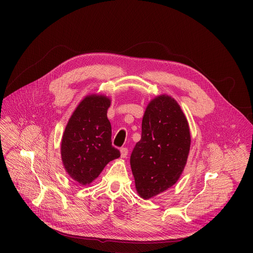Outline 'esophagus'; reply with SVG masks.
Masks as SVG:
<instances>
[{
  "instance_id": "esophagus-1",
  "label": "esophagus",
  "mask_w": 253,
  "mask_h": 253,
  "mask_svg": "<svg viewBox=\"0 0 253 253\" xmlns=\"http://www.w3.org/2000/svg\"><path fill=\"white\" fill-rule=\"evenodd\" d=\"M121 157L122 158H125V157H127V155H128V149L126 148V147H123V148H121Z\"/></svg>"
}]
</instances>
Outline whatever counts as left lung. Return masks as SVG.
<instances>
[{"label":"left lung","instance_id":"left-lung-1","mask_svg":"<svg viewBox=\"0 0 253 253\" xmlns=\"http://www.w3.org/2000/svg\"><path fill=\"white\" fill-rule=\"evenodd\" d=\"M188 122L177 102L159 96L146 108L142 120L141 140L130 156L138 193L150 198L176 183L190 149Z\"/></svg>","mask_w":253,"mask_h":253}]
</instances>
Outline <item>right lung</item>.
I'll use <instances>...</instances> for the list:
<instances>
[{"instance_id": "right-lung-1", "label": "right lung", "mask_w": 253, "mask_h": 253, "mask_svg": "<svg viewBox=\"0 0 253 253\" xmlns=\"http://www.w3.org/2000/svg\"><path fill=\"white\" fill-rule=\"evenodd\" d=\"M110 100L87 96L71 116L61 144L68 174L81 185L90 184L110 161L120 157L112 145L111 124L107 118Z\"/></svg>"}]
</instances>
